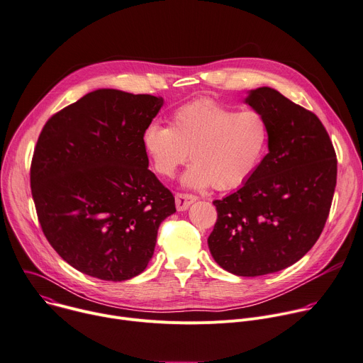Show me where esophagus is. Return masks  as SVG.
Segmentation results:
<instances>
[{
	"label": "esophagus",
	"instance_id": "obj_1",
	"mask_svg": "<svg viewBox=\"0 0 363 363\" xmlns=\"http://www.w3.org/2000/svg\"><path fill=\"white\" fill-rule=\"evenodd\" d=\"M194 201H196V196L192 195V194L179 192L175 196V206H177L178 211H185Z\"/></svg>",
	"mask_w": 363,
	"mask_h": 363
}]
</instances>
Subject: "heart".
<instances>
[{
    "label": "heart",
    "instance_id": "b5f03b06",
    "mask_svg": "<svg viewBox=\"0 0 363 363\" xmlns=\"http://www.w3.org/2000/svg\"><path fill=\"white\" fill-rule=\"evenodd\" d=\"M153 169L172 177L188 159L182 178L188 188L230 189L243 184L257 168L268 143V124L259 111L238 110L208 100L177 108L171 127L150 123L142 136Z\"/></svg>",
    "mask_w": 363,
    "mask_h": 363
}]
</instances>
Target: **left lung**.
Wrapping results in <instances>:
<instances>
[{
    "mask_svg": "<svg viewBox=\"0 0 363 363\" xmlns=\"http://www.w3.org/2000/svg\"><path fill=\"white\" fill-rule=\"evenodd\" d=\"M245 103L267 120L269 153L236 192L213 201L208 247L227 272L260 277L294 265L320 238L337 159L318 117L277 89H252Z\"/></svg>",
    "mask_w": 363,
    "mask_h": 363,
    "instance_id": "8db88e82",
    "label": "left lung"
}]
</instances>
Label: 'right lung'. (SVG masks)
<instances>
[{"label":"right lung","instance_id":"right-lung-1","mask_svg":"<svg viewBox=\"0 0 363 363\" xmlns=\"http://www.w3.org/2000/svg\"><path fill=\"white\" fill-rule=\"evenodd\" d=\"M162 96L96 89L52 116L30 186L43 233L71 267L104 281L142 274L175 199L149 171L142 136Z\"/></svg>","mask_w":363,"mask_h":363}]
</instances>
